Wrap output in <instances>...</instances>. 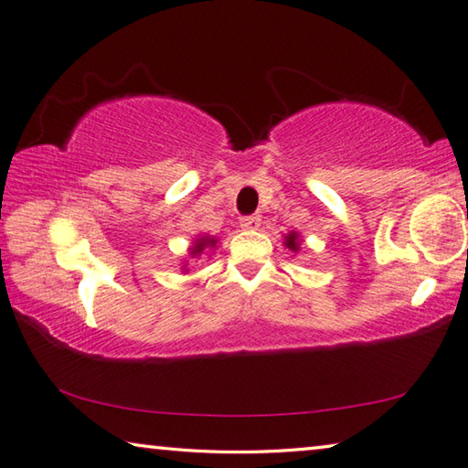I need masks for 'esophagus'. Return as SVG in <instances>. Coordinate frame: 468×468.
<instances>
[{"label": "esophagus", "mask_w": 468, "mask_h": 468, "mask_svg": "<svg viewBox=\"0 0 468 468\" xmlns=\"http://www.w3.org/2000/svg\"><path fill=\"white\" fill-rule=\"evenodd\" d=\"M241 229H245V231H256V229H260V217L258 215H250V217H243L239 220Z\"/></svg>", "instance_id": "1"}]
</instances>
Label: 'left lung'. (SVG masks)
Masks as SVG:
<instances>
[{"label":"left lung","mask_w":468,"mask_h":468,"mask_svg":"<svg viewBox=\"0 0 468 468\" xmlns=\"http://www.w3.org/2000/svg\"><path fill=\"white\" fill-rule=\"evenodd\" d=\"M282 245H284V248H289L292 253H297L301 250V235L297 231L287 233V235H284V239H282Z\"/></svg>","instance_id":"left-lung-1"}]
</instances>
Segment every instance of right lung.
<instances>
[{
    "mask_svg": "<svg viewBox=\"0 0 468 468\" xmlns=\"http://www.w3.org/2000/svg\"><path fill=\"white\" fill-rule=\"evenodd\" d=\"M217 241H218L217 237H212V235H197L194 243L187 248L189 260H197L206 250H217ZM181 271L187 272V260L184 262V268H181Z\"/></svg>",
    "mask_w": 468,
    "mask_h": 468,
    "instance_id": "add662e5",
    "label": "right lung"
}]
</instances>
